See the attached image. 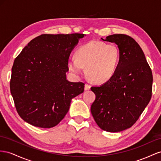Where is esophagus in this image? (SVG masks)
Returning a JSON list of instances; mask_svg holds the SVG:
<instances>
[{
	"instance_id": "esophagus-1",
	"label": "esophagus",
	"mask_w": 161,
	"mask_h": 161,
	"mask_svg": "<svg viewBox=\"0 0 161 161\" xmlns=\"http://www.w3.org/2000/svg\"><path fill=\"white\" fill-rule=\"evenodd\" d=\"M90 88H91V86L89 84H85V86H84V90H89L90 89Z\"/></svg>"
}]
</instances>
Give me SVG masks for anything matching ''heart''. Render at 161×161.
I'll list each match as a JSON object with an SVG mask.
<instances>
[{
	"label": "heart",
	"instance_id": "obj_1",
	"mask_svg": "<svg viewBox=\"0 0 161 161\" xmlns=\"http://www.w3.org/2000/svg\"><path fill=\"white\" fill-rule=\"evenodd\" d=\"M119 61L120 50L116 44L92 40L76 50L75 58H69L68 68L73 74L80 75L86 67L92 81L105 83L114 74Z\"/></svg>",
	"mask_w": 161,
	"mask_h": 161
}]
</instances>
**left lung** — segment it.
<instances>
[{"mask_svg":"<svg viewBox=\"0 0 161 161\" xmlns=\"http://www.w3.org/2000/svg\"><path fill=\"white\" fill-rule=\"evenodd\" d=\"M102 40L117 45L120 61L111 79L91 88L96 99L90 110L103 130L119 132L134 125L149 103L153 73L143 50L130 36L113 34Z\"/></svg>","mask_w":161,"mask_h":161,"instance_id":"obj_1","label":"left lung"}]
</instances>
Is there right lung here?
Segmentation results:
<instances>
[{
	"instance_id": "obj_1",
	"label": "right lung",
	"mask_w": 161,
	"mask_h": 161,
	"mask_svg": "<svg viewBox=\"0 0 161 161\" xmlns=\"http://www.w3.org/2000/svg\"><path fill=\"white\" fill-rule=\"evenodd\" d=\"M83 34H42L15 59L10 81L17 111L30 125L50 128L65 117L84 84L67 80L68 60Z\"/></svg>"
}]
</instances>
